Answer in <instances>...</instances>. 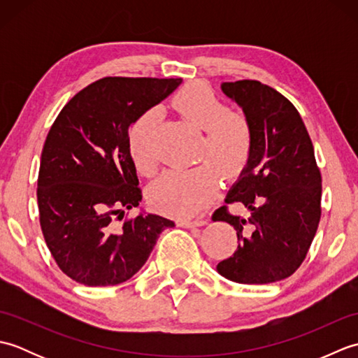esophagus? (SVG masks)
Instances as JSON below:
<instances>
[{"mask_svg": "<svg viewBox=\"0 0 358 358\" xmlns=\"http://www.w3.org/2000/svg\"><path fill=\"white\" fill-rule=\"evenodd\" d=\"M208 224V220H180V226L181 227H187V229H192V227H200Z\"/></svg>", "mask_w": 358, "mask_h": 358, "instance_id": "34e87169", "label": "esophagus"}]
</instances>
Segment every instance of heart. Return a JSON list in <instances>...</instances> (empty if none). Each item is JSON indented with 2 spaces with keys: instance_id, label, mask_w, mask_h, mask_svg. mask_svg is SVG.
Here are the masks:
<instances>
[{
  "instance_id": "heart-1",
  "label": "heart",
  "mask_w": 358,
  "mask_h": 358,
  "mask_svg": "<svg viewBox=\"0 0 358 358\" xmlns=\"http://www.w3.org/2000/svg\"><path fill=\"white\" fill-rule=\"evenodd\" d=\"M172 106L189 124L204 132L200 157L209 158L226 178L238 177L254 146V131L248 117L227 110L204 83H191L180 89L172 98ZM159 117V110L150 108L129 127V154L141 173H152L157 167L155 135ZM215 168L204 163L194 169L164 172L149 189L150 203L175 217L200 214L218 192L220 178Z\"/></svg>"
}]
</instances>
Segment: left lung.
Here are the masks:
<instances>
[{"label": "left lung", "mask_w": 358, "mask_h": 358, "mask_svg": "<svg viewBox=\"0 0 358 358\" xmlns=\"http://www.w3.org/2000/svg\"><path fill=\"white\" fill-rule=\"evenodd\" d=\"M222 90L250 121L254 146L224 200L241 203L249 215H231L223 206L212 217L229 223L238 238L217 271L235 283H273L300 268L315 237L322 175L306 126L287 98L255 80L222 83Z\"/></svg>", "instance_id": "8db88e82"}]
</instances>
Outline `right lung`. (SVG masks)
<instances>
[{
	"label": "right lung",
	"mask_w": 358,
	"mask_h": 358,
	"mask_svg": "<svg viewBox=\"0 0 358 358\" xmlns=\"http://www.w3.org/2000/svg\"><path fill=\"white\" fill-rule=\"evenodd\" d=\"M180 85V78H101L52 124L38 173L40 224L59 269L77 283H124L148 262L159 234L175 226L143 209L123 226L113 215L141 201L129 127Z\"/></svg>",
	"instance_id": "1"
}]
</instances>
